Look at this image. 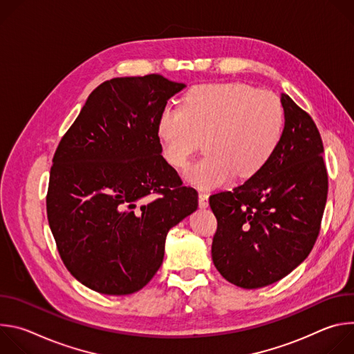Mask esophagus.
Segmentation results:
<instances>
[{
    "label": "esophagus",
    "instance_id": "obj_1",
    "mask_svg": "<svg viewBox=\"0 0 354 354\" xmlns=\"http://www.w3.org/2000/svg\"><path fill=\"white\" fill-rule=\"evenodd\" d=\"M198 206L201 209H206L209 206V193L205 190L198 192Z\"/></svg>",
    "mask_w": 354,
    "mask_h": 354
}]
</instances>
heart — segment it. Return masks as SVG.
Wrapping results in <instances>:
<instances>
[{
    "label": "heart",
    "instance_id": "1",
    "mask_svg": "<svg viewBox=\"0 0 354 354\" xmlns=\"http://www.w3.org/2000/svg\"><path fill=\"white\" fill-rule=\"evenodd\" d=\"M165 161L183 169L205 140L207 154L193 164L187 179L203 189L232 175L249 179L274 157L283 140L284 111L269 92L241 82L197 85L179 108L167 106L157 124Z\"/></svg>",
    "mask_w": 354,
    "mask_h": 354
}]
</instances>
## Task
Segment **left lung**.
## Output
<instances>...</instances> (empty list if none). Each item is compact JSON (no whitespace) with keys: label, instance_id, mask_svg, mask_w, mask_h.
<instances>
[{"label":"left lung","instance_id":"obj_1","mask_svg":"<svg viewBox=\"0 0 354 354\" xmlns=\"http://www.w3.org/2000/svg\"><path fill=\"white\" fill-rule=\"evenodd\" d=\"M284 133L272 161L232 190L210 196L217 218L212 257L220 274L261 288L310 255L328 197L324 144L313 118L281 93Z\"/></svg>","mask_w":354,"mask_h":354}]
</instances>
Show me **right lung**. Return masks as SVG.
I'll list each match as a JSON object with an SVG mask.
<instances>
[{"label": "right lung", "instance_id": "1", "mask_svg": "<svg viewBox=\"0 0 354 354\" xmlns=\"http://www.w3.org/2000/svg\"><path fill=\"white\" fill-rule=\"evenodd\" d=\"M185 86L160 74L105 81L56 149L48 225L68 272L93 291L141 290L162 265L168 231L197 209L196 189L164 160L157 133Z\"/></svg>", "mask_w": 354, "mask_h": 354}]
</instances>
